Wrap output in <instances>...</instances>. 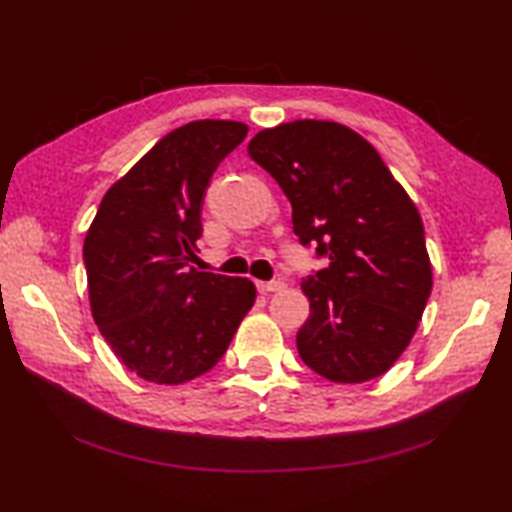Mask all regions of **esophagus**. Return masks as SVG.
Segmentation results:
<instances>
[{
    "mask_svg": "<svg viewBox=\"0 0 512 512\" xmlns=\"http://www.w3.org/2000/svg\"><path fill=\"white\" fill-rule=\"evenodd\" d=\"M284 288V282H280V280H272V282H257V291L261 293V295H268V293H276V291H282Z\"/></svg>",
    "mask_w": 512,
    "mask_h": 512,
    "instance_id": "34e87169",
    "label": "esophagus"
}]
</instances>
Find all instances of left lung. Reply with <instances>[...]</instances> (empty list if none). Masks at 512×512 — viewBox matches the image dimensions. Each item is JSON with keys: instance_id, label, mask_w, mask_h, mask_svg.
Masks as SVG:
<instances>
[{"instance_id": "obj_1", "label": "left lung", "mask_w": 512, "mask_h": 512, "mask_svg": "<svg viewBox=\"0 0 512 512\" xmlns=\"http://www.w3.org/2000/svg\"><path fill=\"white\" fill-rule=\"evenodd\" d=\"M247 150L291 201L301 244L328 257V268L301 282L309 299L301 360L332 383L385 374L410 345L433 288L412 198L374 146L335 121L263 129Z\"/></svg>"}]
</instances>
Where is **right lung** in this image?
Segmentation results:
<instances>
[{"instance_id": "add662e5", "label": "right lung", "mask_w": 512, "mask_h": 512, "mask_svg": "<svg viewBox=\"0 0 512 512\" xmlns=\"http://www.w3.org/2000/svg\"><path fill=\"white\" fill-rule=\"evenodd\" d=\"M238 121L173 129L108 188L83 242L96 326L123 366L182 385L226 353L257 291L190 265L213 171L247 138Z\"/></svg>"}]
</instances>
